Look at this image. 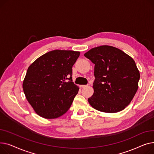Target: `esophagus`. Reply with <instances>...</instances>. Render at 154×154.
I'll return each instance as SVG.
<instances>
[{
	"label": "esophagus",
	"instance_id": "obj_1",
	"mask_svg": "<svg viewBox=\"0 0 154 154\" xmlns=\"http://www.w3.org/2000/svg\"><path fill=\"white\" fill-rule=\"evenodd\" d=\"M86 86H88V85H80L81 88H85Z\"/></svg>",
	"mask_w": 154,
	"mask_h": 154
}]
</instances>
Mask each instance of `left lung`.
<instances>
[{"label": "left lung", "mask_w": 154, "mask_h": 154, "mask_svg": "<svg viewBox=\"0 0 154 154\" xmlns=\"http://www.w3.org/2000/svg\"><path fill=\"white\" fill-rule=\"evenodd\" d=\"M84 55L94 64V93L88 98L90 105L107 113L124 109L139 86L140 73L133 58L109 45L93 48Z\"/></svg>", "instance_id": "8db88e82"}]
</instances>
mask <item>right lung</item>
<instances>
[{"mask_svg": "<svg viewBox=\"0 0 154 154\" xmlns=\"http://www.w3.org/2000/svg\"><path fill=\"white\" fill-rule=\"evenodd\" d=\"M79 55V51L55 50L44 54L29 66L23 89L38 116L55 119L68 111L79 89L71 77L72 67Z\"/></svg>", "mask_w": 154, "mask_h": 154, "instance_id": "1", "label": "right lung"}]
</instances>
